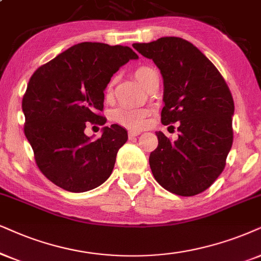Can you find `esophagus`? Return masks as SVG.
I'll return each mask as SVG.
<instances>
[{
    "instance_id": "esophagus-1",
    "label": "esophagus",
    "mask_w": 261,
    "mask_h": 261,
    "mask_svg": "<svg viewBox=\"0 0 261 261\" xmlns=\"http://www.w3.org/2000/svg\"><path fill=\"white\" fill-rule=\"evenodd\" d=\"M140 134H141L140 131L130 130V131H128V137H130V138H133V137H136V136H138V135H140Z\"/></svg>"
}]
</instances>
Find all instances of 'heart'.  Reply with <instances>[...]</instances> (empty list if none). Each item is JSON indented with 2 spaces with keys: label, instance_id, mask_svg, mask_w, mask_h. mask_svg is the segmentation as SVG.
I'll return each instance as SVG.
<instances>
[{
  "label": "heart",
  "instance_id": "b5f03b06",
  "mask_svg": "<svg viewBox=\"0 0 261 261\" xmlns=\"http://www.w3.org/2000/svg\"><path fill=\"white\" fill-rule=\"evenodd\" d=\"M153 71L150 67H147V66H142V67H138L136 71L134 72L135 78L137 79L138 83H140L142 87H143L144 81H146L147 75ZM113 84L114 81L112 79L110 83L107 84L106 87V95L110 96L112 94V90H113ZM149 113V111L146 110V108H138V107H128V106H123L119 107L118 110L114 111L113 118L117 123H119L123 126L127 128H134V130H138L144 125V119Z\"/></svg>",
  "mask_w": 261,
  "mask_h": 261
}]
</instances>
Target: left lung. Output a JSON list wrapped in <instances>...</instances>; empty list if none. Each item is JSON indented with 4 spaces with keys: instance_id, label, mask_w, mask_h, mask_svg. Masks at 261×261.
Listing matches in <instances>:
<instances>
[{
    "instance_id": "1",
    "label": "left lung",
    "mask_w": 261,
    "mask_h": 261,
    "mask_svg": "<svg viewBox=\"0 0 261 261\" xmlns=\"http://www.w3.org/2000/svg\"><path fill=\"white\" fill-rule=\"evenodd\" d=\"M133 47L163 75L161 123H179L176 141L155 133L159 144L149 156L153 176L176 195H197L223 172L231 149V92L216 66L186 39L161 37Z\"/></svg>"
}]
</instances>
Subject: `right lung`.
<instances>
[{"mask_svg":"<svg viewBox=\"0 0 261 261\" xmlns=\"http://www.w3.org/2000/svg\"><path fill=\"white\" fill-rule=\"evenodd\" d=\"M138 55L123 45L83 42L37 68L22 97L24 133L38 169L55 186L83 193L105 183L127 131L113 124L92 140L88 123L105 125V89L112 75Z\"/></svg>","mask_w":261,"mask_h":261,"instance_id":"obj_1","label":"right lung"}]
</instances>
